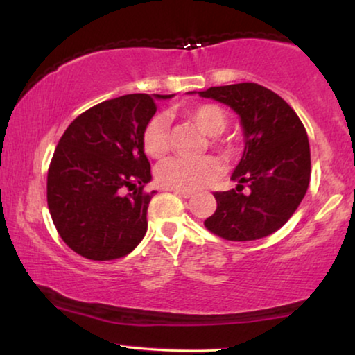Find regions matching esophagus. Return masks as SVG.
<instances>
[{"instance_id": "obj_1", "label": "esophagus", "mask_w": 355, "mask_h": 355, "mask_svg": "<svg viewBox=\"0 0 355 355\" xmlns=\"http://www.w3.org/2000/svg\"><path fill=\"white\" fill-rule=\"evenodd\" d=\"M174 193H176V196H179V197H182V198H191L193 193L192 192H187V191H176V189H174L173 191Z\"/></svg>"}]
</instances>
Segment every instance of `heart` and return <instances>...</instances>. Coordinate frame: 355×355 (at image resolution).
Wrapping results in <instances>:
<instances>
[{
  "mask_svg": "<svg viewBox=\"0 0 355 355\" xmlns=\"http://www.w3.org/2000/svg\"><path fill=\"white\" fill-rule=\"evenodd\" d=\"M184 116L192 121L203 134L210 139V147L215 148L225 159H232L237 155V145L230 139H221L227 128V118L220 106L202 103L184 110ZM142 145L150 158L159 159L169 150L168 121L164 116L157 114L150 118L142 130ZM221 174V164L215 157H202L198 159L169 158L155 171L159 186L176 191H197L215 181Z\"/></svg>",
  "mask_w": 355,
  "mask_h": 355,
  "instance_id": "1",
  "label": "heart"
}]
</instances>
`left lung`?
Instances as JSON below:
<instances>
[{
  "instance_id": "8db88e82",
  "label": "left lung",
  "mask_w": 355,
  "mask_h": 355,
  "mask_svg": "<svg viewBox=\"0 0 355 355\" xmlns=\"http://www.w3.org/2000/svg\"><path fill=\"white\" fill-rule=\"evenodd\" d=\"M239 114L245 147L232 173L236 189L215 192L205 227L226 241H255L278 231L307 192L310 145L302 121L275 92L254 82L198 92Z\"/></svg>"
}]
</instances>
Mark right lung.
<instances>
[{"instance_id": "add662e5", "label": "right lung", "mask_w": 355, "mask_h": 355, "mask_svg": "<svg viewBox=\"0 0 355 355\" xmlns=\"http://www.w3.org/2000/svg\"><path fill=\"white\" fill-rule=\"evenodd\" d=\"M130 94L101 101L77 116L53 153L46 200L58 234L89 260L130 254L147 232L155 191L144 153L142 130L157 113V98Z\"/></svg>"}]
</instances>
